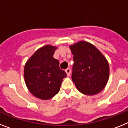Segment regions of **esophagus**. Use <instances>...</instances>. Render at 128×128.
<instances>
[{
  "label": "esophagus",
  "mask_w": 128,
  "mask_h": 128,
  "mask_svg": "<svg viewBox=\"0 0 128 128\" xmlns=\"http://www.w3.org/2000/svg\"><path fill=\"white\" fill-rule=\"evenodd\" d=\"M65 72H66V75H67V76H70V74H71V70H70V68H66V69L65 70Z\"/></svg>",
  "instance_id": "34e87169"
}]
</instances>
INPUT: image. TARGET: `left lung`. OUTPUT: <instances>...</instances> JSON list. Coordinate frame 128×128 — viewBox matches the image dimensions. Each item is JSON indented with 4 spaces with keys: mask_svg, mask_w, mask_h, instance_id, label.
<instances>
[{
    "mask_svg": "<svg viewBox=\"0 0 128 128\" xmlns=\"http://www.w3.org/2000/svg\"><path fill=\"white\" fill-rule=\"evenodd\" d=\"M74 55L72 80L77 89L86 96H94L106 86L110 76L108 62L94 45L80 41L69 46Z\"/></svg>",
    "mask_w": 128,
    "mask_h": 128,
    "instance_id": "8db88e82",
    "label": "left lung"
}]
</instances>
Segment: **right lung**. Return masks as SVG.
Masks as SVG:
<instances>
[{"instance_id":"add662e5","label":"right lung","mask_w":128,"mask_h":128,"mask_svg":"<svg viewBox=\"0 0 128 128\" xmlns=\"http://www.w3.org/2000/svg\"><path fill=\"white\" fill-rule=\"evenodd\" d=\"M57 47L46 45L38 48L25 64L24 77L28 90L36 98L47 100L60 90L66 72L53 57Z\"/></svg>"}]
</instances>
